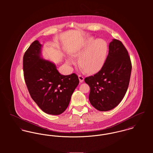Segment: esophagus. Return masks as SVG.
Segmentation results:
<instances>
[{"mask_svg":"<svg viewBox=\"0 0 153 153\" xmlns=\"http://www.w3.org/2000/svg\"><path fill=\"white\" fill-rule=\"evenodd\" d=\"M78 78H79V80L80 82H82L84 80V78L82 75H78Z\"/></svg>","mask_w":153,"mask_h":153,"instance_id":"esophagus-1","label":"esophagus"}]
</instances>
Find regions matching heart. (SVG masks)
I'll return each mask as SVG.
<instances>
[{
	"label": "heart",
	"instance_id": "b5f03b06",
	"mask_svg": "<svg viewBox=\"0 0 153 153\" xmlns=\"http://www.w3.org/2000/svg\"><path fill=\"white\" fill-rule=\"evenodd\" d=\"M107 51V44L104 40L99 39L94 41L93 38H90L82 48L74 50L71 55L79 58V66L88 73L93 74L98 71L104 65ZM66 63L69 65H74L75 61L72 58H68Z\"/></svg>",
	"mask_w": 153,
	"mask_h": 153
}]
</instances>
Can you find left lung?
<instances>
[{
  "label": "left lung",
  "instance_id": "1",
  "mask_svg": "<svg viewBox=\"0 0 153 153\" xmlns=\"http://www.w3.org/2000/svg\"><path fill=\"white\" fill-rule=\"evenodd\" d=\"M131 69L127 50L120 41L114 39L109 43L108 55L101 70L85 78L90 88L91 104L100 111L117 107L127 91Z\"/></svg>",
  "mask_w": 153,
  "mask_h": 153
}]
</instances>
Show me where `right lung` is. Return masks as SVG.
I'll use <instances>...</instances> for the list:
<instances>
[{
	"mask_svg": "<svg viewBox=\"0 0 153 153\" xmlns=\"http://www.w3.org/2000/svg\"><path fill=\"white\" fill-rule=\"evenodd\" d=\"M42 45L35 41L23 59L24 79L29 92L38 107L51 115H59L69 105L79 84L75 74L61 75L56 65L41 58Z\"/></svg>",
	"mask_w": 153,
	"mask_h": 153,
	"instance_id": "add662e5",
	"label": "right lung"
}]
</instances>
